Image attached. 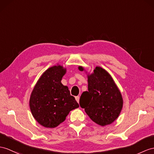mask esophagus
I'll return each instance as SVG.
<instances>
[{
	"label": "esophagus",
	"mask_w": 154,
	"mask_h": 154,
	"mask_svg": "<svg viewBox=\"0 0 154 154\" xmlns=\"http://www.w3.org/2000/svg\"><path fill=\"white\" fill-rule=\"evenodd\" d=\"M75 99H76V100L78 103H79V100H80V97L79 96L76 97H75Z\"/></svg>",
	"instance_id": "1"
}]
</instances>
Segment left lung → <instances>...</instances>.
<instances>
[{
  "mask_svg": "<svg viewBox=\"0 0 154 154\" xmlns=\"http://www.w3.org/2000/svg\"><path fill=\"white\" fill-rule=\"evenodd\" d=\"M78 69L84 70L82 66ZM88 91L82 93L80 106L97 124H111L118 118L123 107L120 91L110 74L100 66H97L93 73L88 75Z\"/></svg>",
  "mask_w": 154,
  "mask_h": 154,
  "instance_id": "obj_1",
  "label": "left lung"
}]
</instances>
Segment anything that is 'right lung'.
I'll use <instances>...</instances> for the list:
<instances>
[{
	"instance_id": "obj_1",
	"label": "right lung",
	"mask_w": 154,
	"mask_h": 154,
	"mask_svg": "<svg viewBox=\"0 0 154 154\" xmlns=\"http://www.w3.org/2000/svg\"><path fill=\"white\" fill-rule=\"evenodd\" d=\"M66 69L61 65L47 69L40 76L30 97L33 117L41 125L54 128L64 122L70 111L79 107L67 86L61 84Z\"/></svg>"
}]
</instances>
